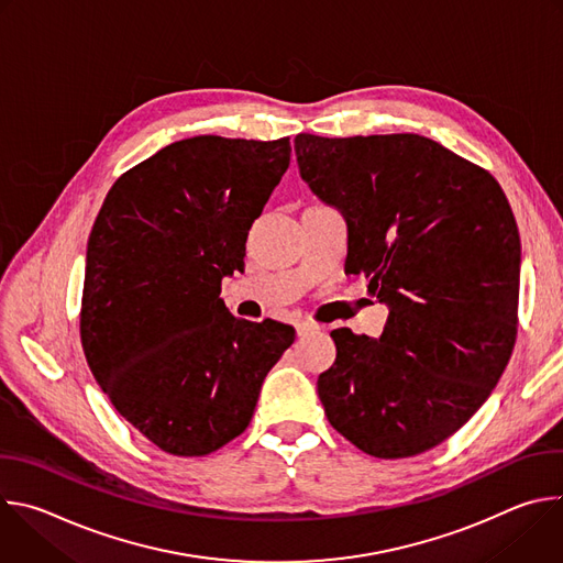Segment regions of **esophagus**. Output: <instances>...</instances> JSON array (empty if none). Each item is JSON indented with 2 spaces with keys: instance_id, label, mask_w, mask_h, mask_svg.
<instances>
[{
  "instance_id": "obj_1",
  "label": "esophagus",
  "mask_w": 563,
  "mask_h": 563,
  "mask_svg": "<svg viewBox=\"0 0 563 563\" xmlns=\"http://www.w3.org/2000/svg\"><path fill=\"white\" fill-rule=\"evenodd\" d=\"M318 330H320V325L311 323V320H300V323L296 325L298 336H309V334H313V332H318Z\"/></svg>"
}]
</instances>
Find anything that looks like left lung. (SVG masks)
I'll list each match as a JSON object with an SVG mask.
<instances>
[{
	"label": "left lung",
	"instance_id": "left-lung-1",
	"mask_svg": "<svg viewBox=\"0 0 563 563\" xmlns=\"http://www.w3.org/2000/svg\"><path fill=\"white\" fill-rule=\"evenodd\" d=\"M302 180L343 211L345 267L389 305L380 339L334 330L328 421L376 459L450 439L486 404L517 339L519 229L499 183L417 133H298Z\"/></svg>",
	"mask_w": 563,
	"mask_h": 563
}]
</instances>
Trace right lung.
<instances>
[{"label": "right lung", "instance_id": "right-lung-1", "mask_svg": "<svg viewBox=\"0 0 563 563\" xmlns=\"http://www.w3.org/2000/svg\"><path fill=\"white\" fill-rule=\"evenodd\" d=\"M289 155V137L174 142L122 174L93 222L85 356L118 415L167 454L205 456L243 434L296 339L218 298Z\"/></svg>", "mask_w": 563, "mask_h": 563}]
</instances>
